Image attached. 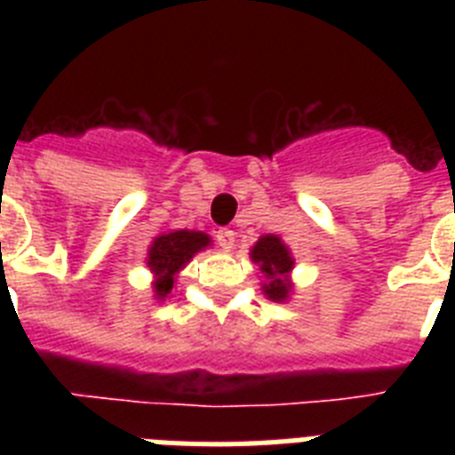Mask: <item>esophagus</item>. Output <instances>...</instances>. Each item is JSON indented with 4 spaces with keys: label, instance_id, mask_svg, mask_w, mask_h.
<instances>
[{
    "label": "esophagus",
    "instance_id": "esophagus-1",
    "mask_svg": "<svg viewBox=\"0 0 455 455\" xmlns=\"http://www.w3.org/2000/svg\"><path fill=\"white\" fill-rule=\"evenodd\" d=\"M216 241H219L220 248L230 251V248L235 246V232L228 230V228H220V230L216 232Z\"/></svg>",
    "mask_w": 455,
    "mask_h": 455
}]
</instances>
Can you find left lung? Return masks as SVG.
I'll return each mask as SVG.
<instances>
[{
  "instance_id": "obj_1",
  "label": "left lung",
  "mask_w": 455,
  "mask_h": 455,
  "mask_svg": "<svg viewBox=\"0 0 455 455\" xmlns=\"http://www.w3.org/2000/svg\"><path fill=\"white\" fill-rule=\"evenodd\" d=\"M252 259L259 264L262 273L267 275L268 283L264 284V293L273 300H284L289 293V283L287 273L291 271L293 259L289 255L287 246L277 236L268 235L257 241L255 248H252Z\"/></svg>"
}]
</instances>
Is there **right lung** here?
<instances>
[{
  "instance_id": "add662e5",
  "label": "right lung",
  "mask_w": 455,
  "mask_h": 455,
  "mask_svg": "<svg viewBox=\"0 0 455 455\" xmlns=\"http://www.w3.org/2000/svg\"><path fill=\"white\" fill-rule=\"evenodd\" d=\"M204 246H209V236L204 232L178 230L156 236L148 252V267L156 275L155 291L159 299H166L175 283V273Z\"/></svg>"
}]
</instances>
